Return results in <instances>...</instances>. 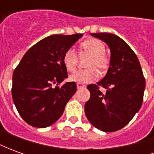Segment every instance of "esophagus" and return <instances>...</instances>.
I'll return each instance as SVG.
<instances>
[{"mask_svg": "<svg viewBox=\"0 0 154 154\" xmlns=\"http://www.w3.org/2000/svg\"><path fill=\"white\" fill-rule=\"evenodd\" d=\"M77 89H83L86 87V86L84 85V84H82V83H77Z\"/></svg>", "mask_w": 154, "mask_h": 154, "instance_id": "34e87169", "label": "esophagus"}]
</instances>
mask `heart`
<instances>
[{"mask_svg":"<svg viewBox=\"0 0 154 154\" xmlns=\"http://www.w3.org/2000/svg\"><path fill=\"white\" fill-rule=\"evenodd\" d=\"M82 48L84 53L91 56L87 64V67L89 68L87 70L76 72L71 75L69 79L77 83H90L97 80L99 77V72L97 68L100 72H105L108 68L109 59L105 55L106 47L99 39L90 38L84 41L82 44ZM63 62L66 69L68 72H73L77 65V54L76 51L72 48L67 49L63 54Z\"/></svg>","mask_w":154,"mask_h":154,"instance_id":"1","label":"heart"}]
</instances>
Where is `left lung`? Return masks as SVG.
<instances>
[{"label": "left lung", "mask_w": 154, "mask_h": 154, "mask_svg": "<svg viewBox=\"0 0 154 154\" xmlns=\"http://www.w3.org/2000/svg\"><path fill=\"white\" fill-rule=\"evenodd\" d=\"M91 35L109 46L110 60L103 79L87 86L91 97L85 104V114L97 129L114 132L124 128L141 108L145 78L136 54L122 38L110 33ZM100 87L106 89V94Z\"/></svg>", "instance_id": "1"}]
</instances>
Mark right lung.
I'll use <instances>...</instances> for the list:
<instances>
[{"label": "right lung", "instance_id": "1", "mask_svg": "<svg viewBox=\"0 0 154 154\" xmlns=\"http://www.w3.org/2000/svg\"><path fill=\"white\" fill-rule=\"evenodd\" d=\"M82 34L53 35L29 49L12 77V98L20 116L29 125L50 126L60 118L77 91L74 82L58 85L67 77L63 57Z\"/></svg>", "mask_w": 154, "mask_h": 154}]
</instances>
